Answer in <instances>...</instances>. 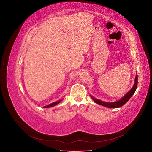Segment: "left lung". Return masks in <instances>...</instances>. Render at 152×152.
Segmentation results:
<instances>
[{"mask_svg":"<svg viewBox=\"0 0 152 152\" xmlns=\"http://www.w3.org/2000/svg\"><path fill=\"white\" fill-rule=\"evenodd\" d=\"M137 75L136 74V77H135V80H134V86L131 88V89L128 91V93H127L125 95H124L123 97L120 99L119 100L117 101V102H103V101L99 100L98 99H96L95 98H94L93 96H91V98L93 99V100L95 103H96L97 104H99L100 105H102L103 107H107V108H120L122 106L126 104L129 99L132 97V96L134 94V93H135V91L137 89Z\"/></svg>","mask_w":152,"mask_h":152,"instance_id":"1","label":"left lung"}]
</instances>
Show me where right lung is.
<instances>
[{
	"label": "right lung",
	"mask_w": 152,
	"mask_h": 152,
	"mask_svg": "<svg viewBox=\"0 0 152 152\" xmlns=\"http://www.w3.org/2000/svg\"><path fill=\"white\" fill-rule=\"evenodd\" d=\"M61 101H63V99H59V100L57 101V102H54V103H50V104H48V105H47V106H45V107H44V108H50V107H54V106H56V104H59V103H60V102H61Z\"/></svg>",
	"instance_id": "1"
}]
</instances>
